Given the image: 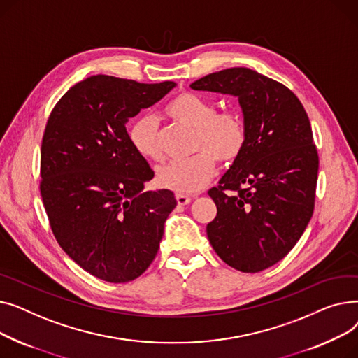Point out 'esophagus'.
I'll return each instance as SVG.
<instances>
[{
	"label": "esophagus",
	"mask_w": 358,
	"mask_h": 358,
	"mask_svg": "<svg viewBox=\"0 0 358 358\" xmlns=\"http://www.w3.org/2000/svg\"><path fill=\"white\" fill-rule=\"evenodd\" d=\"M176 200L180 206H185V204H189L192 201V197L185 196V194H176Z\"/></svg>",
	"instance_id": "esophagus-1"
}]
</instances>
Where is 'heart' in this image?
Instances as JSON below:
<instances>
[{
    "label": "heart",
    "mask_w": 358,
    "mask_h": 358,
    "mask_svg": "<svg viewBox=\"0 0 358 358\" xmlns=\"http://www.w3.org/2000/svg\"><path fill=\"white\" fill-rule=\"evenodd\" d=\"M165 115L194 129L193 150L197 154L158 169L157 181L164 189L178 194L201 192L216 171V159L222 164H232L245 148L247 127L239 113H217L216 106L199 94H178L165 106ZM129 141L141 157L152 161L162 158L158 126L152 115H142L131 123Z\"/></svg>",
    "instance_id": "obj_1"
}]
</instances>
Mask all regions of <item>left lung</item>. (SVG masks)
<instances>
[{"instance_id":"8db88e82","label":"left lung","mask_w":358,"mask_h":358,"mask_svg":"<svg viewBox=\"0 0 358 358\" xmlns=\"http://www.w3.org/2000/svg\"><path fill=\"white\" fill-rule=\"evenodd\" d=\"M190 87L236 97L247 127L241 157L209 190L217 215L208 238L232 268L266 270L290 252L313 213L319 159L309 117L286 85L250 68L213 72Z\"/></svg>"}]
</instances>
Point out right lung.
I'll return each instance as SVG.
<instances>
[{
  "label": "right lung",
  "mask_w": 358,
  "mask_h": 358,
  "mask_svg": "<svg viewBox=\"0 0 358 358\" xmlns=\"http://www.w3.org/2000/svg\"><path fill=\"white\" fill-rule=\"evenodd\" d=\"M176 85L94 75L64 94L45 129L41 194L52 232L81 268L110 283L150 266L177 206L169 190L142 192L154 171L126 130Z\"/></svg>",
  "instance_id": "obj_1"
}]
</instances>
